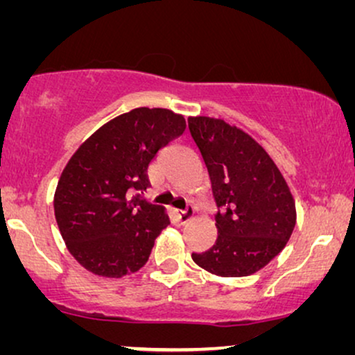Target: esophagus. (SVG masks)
Masks as SVG:
<instances>
[{"label":"esophagus","instance_id":"esophagus-1","mask_svg":"<svg viewBox=\"0 0 355 355\" xmlns=\"http://www.w3.org/2000/svg\"><path fill=\"white\" fill-rule=\"evenodd\" d=\"M174 216H176L179 224H186V222H189L192 216H194V209H192L191 205H187L184 211H174Z\"/></svg>","mask_w":355,"mask_h":355}]
</instances>
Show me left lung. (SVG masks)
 <instances>
[{"label": "left lung", "mask_w": 355, "mask_h": 355, "mask_svg": "<svg viewBox=\"0 0 355 355\" xmlns=\"http://www.w3.org/2000/svg\"><path fill=\"white\" fill-rule=\"evenodd\" d=\"M217 204V240L192 253L217 277H248L283 250L296 224V205L282 171L250 135L220 118L189 116Z\"/></svg>", "instance_id": "8db88e82"}]
</instances>
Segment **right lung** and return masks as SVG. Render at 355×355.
Instances as JSON below:
<instances>
[{"label": "right lung", "mask_w": 355, "mask_h": 355, "mask_svg": "<svg viewBox=\"0 0 355 355\" xmlns=\"http://www.w3.org/2000/svg\"><path fill=\"white\" fill-rule=\"evenodd\" d=\"M184 130L179 113L135 108L100 126L65 164L55 222L67 250L90 273L121 278L148 261L169 217L163 205L131 192L146 191L151 159Z\"/></svg>", "instance_id": "right-lung-1"}]
</instances>
